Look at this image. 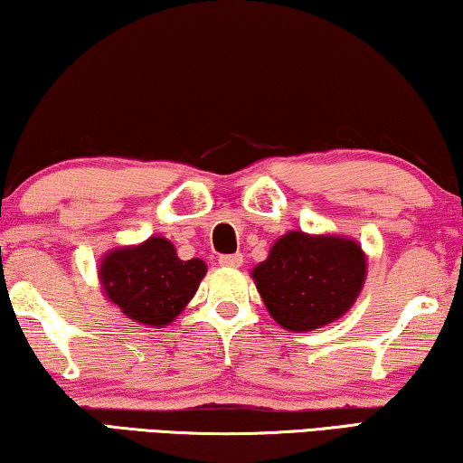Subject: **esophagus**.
<instances>
[{
  "label": "esophagus",
  "instance_id": "esophagus-1",
  "mask_svg": "<svg viewBox=\"0 0 463 463\" xmlns=\"http://www.w3.org/2000/svg\"><path fill=\"white\" fill-rule=\"evenodd\" d=\"M244 263L242 254L236 252V254H223V257H219V265L221 267H232V269H236V267H240Z\"/></svg>",
  "mask_w": 463,
  "mask_h": 463
}]
</instances>
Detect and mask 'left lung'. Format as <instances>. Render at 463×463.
<instances>
[{
	"label": "left lung",
	"instance_id": "1",
	"mask_svg": "<svg viewBox=\"0 0 463 463\" xmlns=\"http://www.w3.org/2000/svg\"><path fill=\"white\" fill-rule=\"evenodd\" d=\"M359 242L288 232L250 271L267 311L290 332H311L351 309L365 281Z\"/></svg>",
	"mask_w": 463,
	"mask_h": 463
}]
</instances>
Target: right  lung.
<instances>
[{"mask_svg":"<svg viewBox=\"0 0 463 463\" xmlns=\"http://www.w3.org/2000/svg\"><path fill=\"white\" fill-rule=\"evenodd\" d=\"M106 298L150 327L169 326L185 309L206 273L204 260L177 257L175 246L152 236L137 246L112 248L99 263Z\"/></svg>","mask_w":463,"mask_h":463,"instance_id":"obj_1","label":"right lung"}]
</instances>
